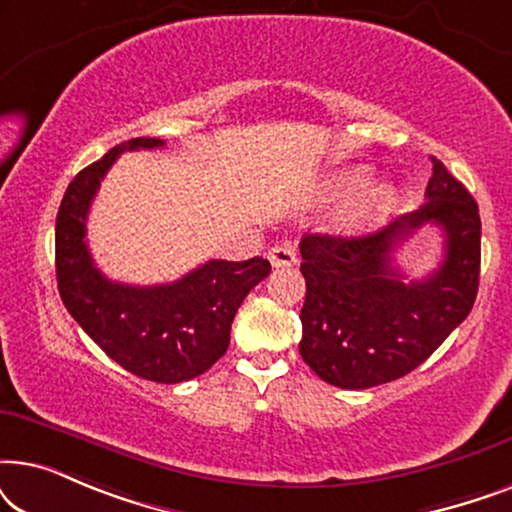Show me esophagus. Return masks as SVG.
Returning <instances> with one entry per match:
<instances>
[{
	"mask_svg": "<svg viewBox=\"0 0 512 512\" xmlns=\"http://www.w3.org/2000/svg\"><path fill=\"white\" fill-rule=\"evenodd\" d=\"M268 261L272 263V268H291V265H296L298 256L291 247H272L268 251Z\"/></svg>",
	"mask_w": 512,
	"mask_h": 512,
	"instance_id": "34e87169",
	"label": "esophagus"
}]
</instances>
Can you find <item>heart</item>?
I'll list each match as a JSON object with an SVG mask.
<instances>
[{"instance_id": "heart-1", "label": "heart", "mask_w": 512, "mask_h": 512, "mask_svg": "<svg viewBox=\"0 0 512 512\" xmlns=\"http://www.w3.org/2000/svg\"><path fill=\"white\" fill-rule=\"evenodd\" d=\"M373 181V172L366 165L347 167V170H340L328 177L326 181V193L331 198H349V195L361 193L363 188L370 186ZM401 207V193L396 191L394 186H375L370 188L368 193H363L359 200L354 202L352 207L345 209V214L340 216V223L345 228H373L380 226L394 216Z\"/></svg>"}]
</instances>
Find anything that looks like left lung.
Returning a JSON list of instances; mask_svg holds the SVG:
<instances>
[{"instance_id":"obj_1","label":"left lung","mask_w":512,"mask_h":512,"mask_svg":"<svg viewBox=\"0 0 512 512\" xmlns=\"http://www.w3.org/2000/svg\"><path fill=\"white\" fill-rule=\"evenodd\" d=\"M426 202L366 237L305 235L300 272V356L321 380L368 389L424 363L473 310L480 282V214L473 195L431 156ZM431 222L444 230L439 268L410 283L393 266L395 249Z\"/></svg>"}]
</instances>
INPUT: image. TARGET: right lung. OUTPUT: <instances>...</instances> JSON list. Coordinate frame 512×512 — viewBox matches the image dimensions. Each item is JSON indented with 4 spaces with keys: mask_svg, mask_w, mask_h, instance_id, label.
I'll return each instance as SVG.
<instances>
[{
    "mask_svg": "<svg viewBox=\"0 0 512 512\" xmlns=\"http://www.w3.org/2000/svg\"><path fill=\"white\" fill-rule=\"evenodd\" d=\"M163 139L135 137L88 165L67 186L55 219V275L60 298L102 352L132 375L160 384L193 380L226 354L237 307L270 263L207 261L172 284L132 286L97 270L86 221L100 181L123 151L158 149Z\"/></svg>",
    "mask_w": 512,
    "mask_h": 512,
    "instance_id": "right-lung-1",
    "label": "right lung"
}]
</instances>
